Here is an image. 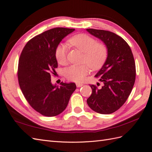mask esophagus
<instances>
[{
	"label": "esophagus",
	"mask_w": 152,
	"mask_h": 152,
	"mask_svg": "<svg viewBox=\"0 0 152 152\" xmlns=\"http://www.w3.org/2000/svg\"><path fill=\"white\" fill-rule=\"evenodd\" d=\"M76 85L77 87H81V86H82L83 85V84H82L81 83H77Z\"/></svg>",
	"instance_id": "1"
}]
</instances>
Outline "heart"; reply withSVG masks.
I'll return each instance as SVG.
<instances>
[{"mask_svg": "<svg viewBox=\"0 0 152 152\" xmlns=\"http://www.w3.org/2000/svg\"><path fill=\"white\" fill-rule=\"evenodd\" d=\"M69 45L83 52L82 62L80 66L73 65L65 71V76L70 81H82L85 76L92 70H98L104 64L108 55L107 46L102 42H98L96 39L87 34H80L71 37L68 40ZM55 56L58 64L65 65L67 63V46L60 44L56 47Z\"/></svg>", "mask_w": 152, "mask_h": 152, "instance_id": "b5f03b06", "label": "heart"}]
</instances>
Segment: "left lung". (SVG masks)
Returning a JSON list of instances; mask_svg holds the SVG:
<instances>
[{
	"label": "left lung",
	"instance_id": "1",
	"mask_svg": "<svg viewBox=\"0 0 152 152\" xmlns=\"http://www.w3.org/2000/svg\"><path fill=\"white\" fill-rule=\"evenodd\" d=\"M92 35L107 46L106 61L96 75L104 83L101 88L90 85L92 93L88 98L89 107L100 114H111L126 102L136 80V64L131 48L122 37L104 30L87 28Z\"/></svg>",
	"mask_w": 152,
	"mask_h": 152
}]
</instances>
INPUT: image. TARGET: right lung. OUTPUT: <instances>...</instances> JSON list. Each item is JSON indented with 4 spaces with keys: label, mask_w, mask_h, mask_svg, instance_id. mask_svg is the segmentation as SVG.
<instances>
[{
    "label": "right lung",
    "mask_w": 152,
    "mask_h": 152,
    "mask_svg": "<svg viewBox=\"0 0 152 152\" xmlns=\"http://www.w3.org/2000/svg\"><path fill=\"white\" fill-rule=\"evenodd\" d=\"M75 29L51 28L29 40L18 62V80L24 97L33 109L43 116H55L66 109L76 88L75 83L53 86L51 76L57 75L55 50L62 39Z\"/></svg>",
    "instance_id": "obj_1"
}]
</instances>
